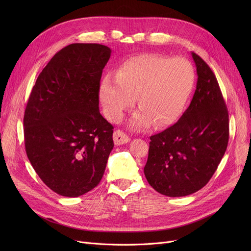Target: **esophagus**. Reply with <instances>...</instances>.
I'll return each instance as SVG.
<instances>
[{
    "label": "esophagus",
    "instance_id": "1",
    "mask_svg": "<svg viewBox=\"0 0 251 251\" xmlns=\"http://www.w3.org/2000/svg\"><path fill=\"white\" fill-rule=\"evenodd\" d=\"M130 141V138L121 130H116L114 132V142L116 146H121Z\"/></svg>",
    "mask_w": 251,
    "mask_h": 251
}]
</instances>
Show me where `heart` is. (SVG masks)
I'll use <instances>...</instances> for the list:
<instances>
[{
	"label": "heart",
	"mask_w": 251,
	"mask_h": 251,
	"mask_svg": "<svg viewBox=\"0 0 251 251\" xmlns=\"http://www.w3.org/2000/svg\"><path fill=\"white\" fill-rule=\"evenodd\" d=\"M193 84L194 70L187 60L141 55L122 64L116 76L101 79L100 100L104 115L119 121L136 98L140 109L129 127L141 131L152 122L156 127L174 122L185 109Z\"/></svg>",
	"instance_id": "1"
}]
</instances>
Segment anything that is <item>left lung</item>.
<instances>
[{
    "label": "left lung",
    "instance_id": "1",
    "mask_svg": "<svg viewBox=\"0 0 251 251\" xmlns=\"http://www.w3.org/2000/svg\"><path fill=\"white\" fill-rule=\"evenodd\" d=\"M197 74L188 109L173 126L151 136L144 175L159 193L180 197L201 189L225 154L229 115L217 78L208 65L191 52Z\"/></svg>",
    "mask_w": 251,
    "mask_h": 251
}]
</instances>
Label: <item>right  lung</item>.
<instances>
[{"instance_id":"add662e5","label":"right lung","mask_w":251,"mask_h":251,"mask_svg":"<svg viewBox=\"0 0 251 251\" xmlns=\"http://www.w3.org/2000/svg\"><path fill=\"white\" fill-rule=\"evenodd\" d=\"M112 50L72 44L38 75L24 114V141L36 174L54 192L80 196L100 182L114 148L100 115V82Z\"/></svg>"}]
</instances>
